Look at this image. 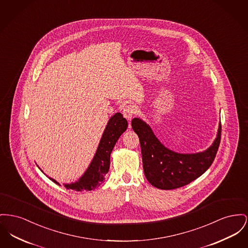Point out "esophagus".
I'll use <instances>...</instances> for the list:
<instances>
[{
  "instance_id": "obj_1",
  "label": "esophagus",
  "mask_w": 248,
  "mask_h": 248,
  "mask_svg": "<svg viewBox=\"0 0 248 248\" xmlns=\"http://www.w3.org/2000/svg\"><path fill=\"white\" fill-rule=\"evenodd\" d=\"M135 113H136V108H134V106H126L125 108H124L123 114L128 122L131 121L132 118L135 115ZM129 127H130V125H129Z\"/></svg>"
}]
</instances>
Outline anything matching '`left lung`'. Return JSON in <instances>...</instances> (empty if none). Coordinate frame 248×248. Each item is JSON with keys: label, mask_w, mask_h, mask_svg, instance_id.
Masks as SVG:
<instances>
[{"label": "left lung", "mask_w": 248, "mask_h": 248, "mask_svg": "<svg viewBox=\"0 0 248 248\" xmlns=\"http://www.w3.org/2000/svg\"><path fill=\"white\" fill-rule=\"evenodd\" d=\"M131 125L140 139L146 179L159 189H176L202 176L213 164L218 150L221 123L212 145L202 152L191 154H182L167 148L140 118H134Z\"/></svg>", "instance_id": "8db88e82"}]
</instances>
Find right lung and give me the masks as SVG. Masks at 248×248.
Instances as JSON below:
<instances>
[{
  "label": "right lung",
  "mask_w": 248,
  "mask_h": 248,
  "mask_svg": "<svg viewBox=\"0 0 248 248\" xmlns=\"http://www.w3.org/2000/svg\"><path fill=\"white\" fill-rule=\"evenodd\" d=\"M127 121L125 118H124L122 113L117 112L110 117L103 132L96 152L85 172L76 182L62 184L63 186L66 189L75 190L78 192L84 190L91 191L98 187L105 180L106 174L108 172L110 165V154L116 144L117 140L121 135L127 129ZM40 170L43 172L41 169ZM46 177L56 185L61 186L53 178L48 176Z\"/></svg>",
  "instance_id": "right-lung-1"
}]
</instances>
